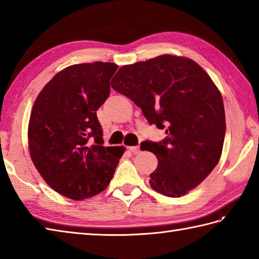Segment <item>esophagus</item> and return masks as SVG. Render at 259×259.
<instances>
[{
  "mask_svg": "<svg viewBox=\"0 0 259 259\" xmlns=\"http://www.w3.org/2000/svg\"><path fill=\"white\" fill-rule=\"evenodd\" d=\"M129 150L133 153H139L140 152V147L139 146H134V147H129Z\"/></svg>",
  "mask_w": 259,
  "mask_h": 259,
  "instance_id": "esophagus-1",
  "label": "esophagus"
}]
</instances>
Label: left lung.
I'll return each mask as SVG.
<instances>
[{"label":"left lung","mask_w":259,"mask_h":259,"mask_svg":"<svg viewBox=\"0 0 259 259\" xmlns=\"http://www.w3.org/2000/svg\"><path fill=\"white\" fill-rule=\"evenodd\" d=\"M111 87L133 100L149 124L166 130L163 140L141 144L158 158L149 180L153 190L184 196L212 171L222 156L226 119L221 92L200 65L164 54L120 68Z\"/></svg>","instance_id":"1"}]
</instances>
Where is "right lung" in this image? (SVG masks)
Segmentation results:
<instances>
[{
	"label": "right lung",
	"instance_id": "add662e5",
	"mask_svg": "<svg viewBox=\"0 0 259 259\" xmlns=\"http://www.w3.org/2000/svg\"><path fill=\"white\" fill-rule=\"evenodd\" d=\"M117 68L100 61L71 65L54 75L33 106L27 133L32 161L46 183L70 199L106 189L123 155L121 147H103L97 117Z\"/></svg>",
	"mask_w": 259,
	"mask_h": 259
}]
</instances>
